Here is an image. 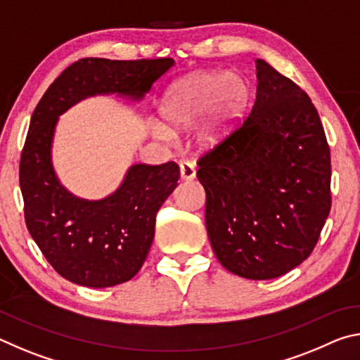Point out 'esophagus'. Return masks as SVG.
<instances>
[{
	"label": "esophagus",
	"mask_w": 360,
	"mask_h": 360,
	"mask_svg": "<svg viewBox=\"0 0 360 360\" xmlns=\"http://www.w3.org/2000/svg\"><path fill=\"white\" fill-rule=\"evenodd\" d=\"M179 172L182 181H192L195 178V165L191 162H181L179 163Z\"/></svg>",
	"instance_id": "obj_1"
}]
</instances>
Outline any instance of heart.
<instances>
[{"mask_svg": "<svg viewBox=\"0 0 360 360\" xmlns=\"http://www.w3.org/2000/svg\"><path fill=\"white\" fill-rule=\"evenodd\" d=\"M249 90L245 79L231 72L202 71L176 82L163 96L160 112L178 129L191 127L208 112L198 130V141L208 146L225 135L241 117ZM154 131L168 136L165 127L157 124Z\"/></svg>", "mask_w": 360, "mask_h": 360, "instance_id": "b5f03b06", "label": "heart"}]
</instances>
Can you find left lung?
Here are the masks:
<instances>
[{"mask_svg":"<svg viewBox=\"0 0 360 360\" xmlns=\"http://www.w3.org/2000/svg\"><path fill=\"white\" fill-rule=\"evenodd\" d=\"M238 129L198 158L205 222L235 275L273 279L313 252L330 212V149L309 96L265 60Z\"/></svg>","mask_w":360,"mask_h":360,"instance_id":"obj_1","label":"left lung"}]
</instances>
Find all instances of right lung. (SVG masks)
I'll use <instances>...</instances> for the list:
<instances>
[{"instance_id":"add662e5","label":"right lung","mask_w":360,"mask_h":360,"mask_svg":"<svg viewBox=\"0 0 360 360\" xmlns=\"http://www.w3.org/2000/svg\"><path fill=\"white\" fill-rule=\"evenodd\" d=\"M174 65L173 58H81L42 95L20 155V191L27 229L60 276L87 288L129 281L154 240L155 217L179 181L174 162L130 167L112 195L89 202L60 184L51 162L57 119L87 96L120 94L141 100Z\"/></svg>"}]
</instances>
